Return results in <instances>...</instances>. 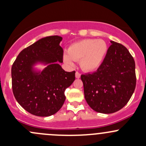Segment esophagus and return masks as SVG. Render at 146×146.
<instances>
[{"label": "esophagus", "instance_id": "obj_1", "mask_svg": "<svg viewBox=\"0 0 146 146\" xmlns=\"http://www.w3.org/2000/svg\"><path fill=\"white\" fill-rule=\"evenodd\" d=\"M76 78H80V73L79 72H76Z\"/></svg>", "mask_w": 146, "mask_h": 146}]
</instances>
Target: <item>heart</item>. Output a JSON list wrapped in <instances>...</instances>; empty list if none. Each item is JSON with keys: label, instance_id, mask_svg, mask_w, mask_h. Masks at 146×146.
Listing matches in <instances>:
<instances>
[{"label": "heart", "instance_id": "obj_1", "mask_svg": "<svg viewBox=\"0 0 146 146\" xmlns=\"http://www.w3.org/2000/svg\"><path fill=\"white\" fill-rule=\"evenodd\" d=\"M107 50V43L102 39H82L69 46L68 54H65L64 60L70 66H73L74 61H80L84 70L95 71L102 64Z\"/></svg>", "mask_w": 146, "mask_h": 146}]
</instances>
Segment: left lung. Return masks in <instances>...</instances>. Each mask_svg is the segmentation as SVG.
Wrapping results in <instances>:
<instances>
[{
    "label": "left lung",
    "instance_id": "1",
    "mask_svg": "<svg viewBox=\"0 0 146 146\" xmlns=\"http://www.w3.org/2000/svg\"><path fill=\"white\" fill-rule=\"evenodd\" d=\"M100 67L81 75L85 98L97 112L111 114L123 108L136 88L135 61L129 50L111 41Z\"/></svg>",
    "mask_w": 146,
    "mask_h": 146
}]
</instances>
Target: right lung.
Masks as SVG:
<instances>
[{
  "mask_svg": "<svg viewBox=\"0 0 146 146\" xmlns=\"http://www.w3.org/2000/svg\"><path fill=\"white\" fill-rule=\"evenodd\" d=\"M62 37L42 38L23 49L11 69L12 88L17 102L30 114L48 117L56 114L64 104V92L75 80L76 71L66 72L63 63ZM38 62L47 64L42 72L33 70Z\"/></svg>",
  "mask_w": 146,
  "mask_h": 146,
  "instance_id": "1",
  "label": "right lung"
}]
</instances>
